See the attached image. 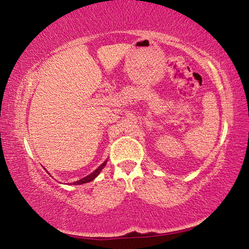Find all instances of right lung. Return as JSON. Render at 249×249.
<instances>
[{
  "instance_id": "1",
  "label": "right lung",
  "mask_w": 249,
  "mask_h": 249,
  "mask_svg": "<svg viewBox=\"0 0 249 249\" xmlns=\"http://www.w3.org/2000/svg\"><path fill=\"white\" fill-rule=\"evenodd\" d=\"M106 164H107V161L104 162L103 164H101L100 166H99L95 171H93V173H91L90 175H88L87 177H85V178H83V179H81V180H79V181H76V182H73L72 184H83V183H87V182L92 181L99 174H100V171L103 169L104 166H106ZM70 184H71V183H70Z\"/></svg>"
}]
</instances>
